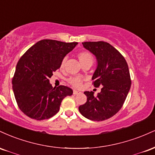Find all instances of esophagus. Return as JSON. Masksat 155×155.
I'll use <instances>...</instances> for the list:
<instances>
[{
	"label": "esophagus",
	"mask_w": 155,
	"mask_h": 155,
	"mask_svg": "<svg viewBox=\"0 0 155 155\" xmlns=\"http://www.w3.org/2000/svg\"><path fill=\"white\" fill-rule=\"evenodd\" d=\"M73 93H74V95H78V94L80 93V92L79 91H77V90H74Z\"/></svg>",
	"instance_id": "34e87169"
}]
</instances>
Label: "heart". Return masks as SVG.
Instances as JSON below:
<instances>
[{
  "mask_svg": "<svg viewBox=\"0 0 155 155\" xmlns=\"http://www.w3.org/2000/svg\"><path fill=\"white\" fill-rule=\"evenodd\" d=\"M78 58H79V61L81 62V63L82 65H85L87 63H90L92 64V62L94 60V58L92 56V54L90 51H79L77 54ZM65 62H66V58H64L61 61V64H60V68H63L65 66ZM68 81L70 84L71 86L76 88H79L81 87V85H82L84 79L79 76H73V77L69 78L68 79Z\"/></svg>",
  "mask_w": 155,
  "mask_h": 155,
  "instance_id": "heart-1",
  "label": "heart"
}]
</instances>
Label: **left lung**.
I'll return each instance as SVG.
<instances>
[{
	"mask_svg": "<svg viewBox=\"0 0 155 155\" xmlns=\"http://www.w3.org/2000/svg\"><path fill=\"white\" fill-rule=\"evenodd\" d=\"M84 47L95 55L97 68L92 76L95 87L101 92H84L87 102L79 107L84 117L93 121L111 118L121 109L130 89L131 79L127 62L122 54L105 41H87Z\"/></svg>",
	"mask_w": 155,
	"mask_h": 155,
	"instance_id": "1",
	"label": "left lung"
}]
</instances>
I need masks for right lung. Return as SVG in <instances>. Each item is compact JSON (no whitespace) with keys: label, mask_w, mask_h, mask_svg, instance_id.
<instances>
[{"label":"right lung","mask_w":155,"mask_h":155,"mask_svg":"<svg viewBox=\"0 0 155 155\" xmlns=\"http://www.w3.org/2000/svg\"><path fill=\"white\" fill-rule=\"evenodd\" d=\"M77 44L44 39L19 58L12 78L13 91L19 108L30 118L43 120L53 117L59 111L62 101L73 94L64 85L52 87L49 79Z\"/></svg>","instance_id":"right-lung-1"}]
</instances>
